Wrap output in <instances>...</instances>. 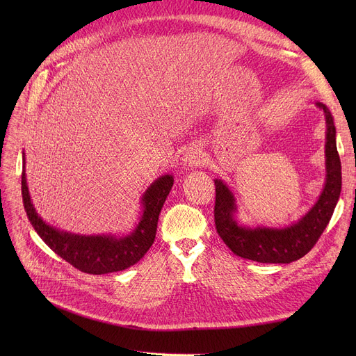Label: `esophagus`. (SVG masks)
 Here are the masks:
<instances>
[{
    "label": "esophagus",
    "mask_w": 356,
    "mask_h": 356,
    "mask_svg": "<svg viewBox=\"0 0 356 356\" xmlns=\"http://www.w3.org/2000/svg\"><path fill=\"white\" fill-rule=\"evenodd\" d=\"M183 164L186 167H195V165H202L204 164V161H207V159H204L202 149L196 145L193 147H189L188 149H186V153L183 154Z\"/></svg>",
    "instance_id": "1"
}]
</instances>
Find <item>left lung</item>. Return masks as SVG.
I'll list each match as a JSON object with an SVG mask.
<instances>
[{
  "instance_id": "obj_1",
  "label": "left lung",
  "mask_w": 356,
  "mask_h": 356,
  "mask_svg": "<svg viewBox=\"0 0 356 356\" xmlns=\"http://www.w3.org/2000/svg\"><path fill=\"white\" fill-rule=\"evenodd\" d=\"M326 120V181L314 207L287 228L242 227L235 220L236 203L232 192L220 179L215 180V225L227 247L238 257L258 263L289 264L305 257L321 238L333 215L342 189L341 159L336 148V128L329 108L316 102Z\"/></svg>"
}]
</instances>
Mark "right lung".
I'll return each instance as SVG.
<instances>
[{
	"mask_svg": "<svg viewBox=\"0 0 356 356\" xmlns=\"http://www.w3.org/2000/svg\"><path fill=\"white\" fill-rule=\"evenodd\" d=\"M23 161L26 164L24 156ZM173 181V176L164 175L152 183L141 199L144 211L137 228L122 238L112 235H76L47 225L33 207L24 168L22 173V195L30 223L50 250L79 271L99 275L122 271L134 266L153 245L159 215L167 195L172 191Z\"/></svg>",
	"mask_w": 356,
	"mask_h": 356,
	"instance_id": "obj_1",
	"label": "right lung"
}]
</instances>
